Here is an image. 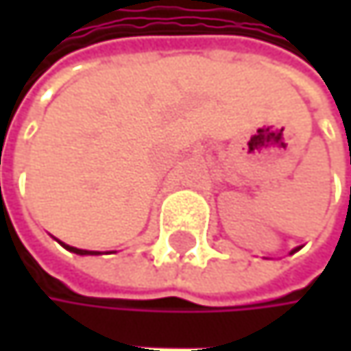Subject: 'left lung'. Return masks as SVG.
<instances>
[{
  "mask_svg": "<svg viewBox=\"0 0 351 351\" xmlns=\"http://www.w3.org/2000/svg\"><path fill=\"white\" fill-rule=\"evenodd\" d=\"M301 247H295V250H291V254H295V252H299Z\"/></svg>",
  "mask_w": 351,
  "mask_h": 351,
  "instance_id": "8db88e82",
  "label": "left lung"
}]
</instances>
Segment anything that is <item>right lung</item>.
Returning a JSON list of instances; mask_svg holds the SVG:
<instances>
[{"label": "right lung", "mask_w": 351, "mask_h": 351, "mask_svg": "<svg viewBox=\"0 0 351 351\" xmlns=\"http://www.w3.org/2000/svg\"><path fill=\"white\" fill-rule=\"evenodd\" d=\"M62 247H66L69 252H73V254H79V256H99V254H104V252H97V250H81V247H73V245L64 244V242H60ZM106 254H111V252H106Z\"/></svg>", "instance_id": "right-lung-1"}]
</instances>
